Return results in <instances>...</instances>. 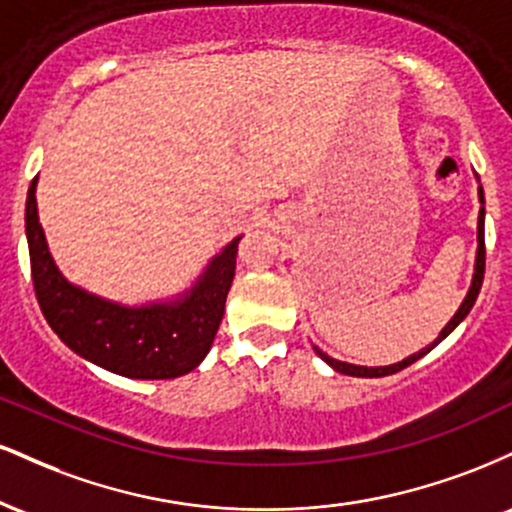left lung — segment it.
<instances>
[{
    "label": "left lung",
    "instance_id": "obj_1",
    "mask_svg": "<svg viewBox=\"0 0 512 512\" xmlns=\"http://www.w3.org/2000/svg\"><path fill=\"white\" fill-rule=\"evenodd\" d=\"M477 182H479V175H477ZM477 192H479L481 209H479V221H477V257H474L472 284H469L467 296H464V301L460 303V308H457V313L450 317V322L443 327V330H440L438 337L433 339V342L428 344V346H424V349H421V351H416V354L402 358V361L390 363V366H375V368L373 366H370V368L368 366H356V363H346V361H337V358L327 356L325 351L317 349V346H313L315 354L320 356L322 361L327 363V366H330L332 370H337V373L354 375V378H383V375H392V373H397V370L411 366V363H414V361H419V358L426 356L431 349H436V346L443 342V339L448 337V334L455 330L457 325H460L464 317L469 315V310H472V305H474V301H477V296H479V291H481V281H484V267H486V250H484V216H486V211H484V190H481V185H479Z\"/></svg>",
    "mask_w": 512,
    "mask_h": 512
}]
</instances>
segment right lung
Wrapping results in <instances>:
<instances>
[{"instance_id": "obj_1", "label": "right lung", "mask_w": 512, "mask_h": 512, "mask_svg": "<svg viewBox=\"0 0 512 512\" xmlns=\"http://www.w3.org/2000/svg\"><path fill=\"white\" fill-rule=\"evenodd\" d=\"M33 178L26 199V238L40 310L74 354L132 380H170L195 370L214 344L236 274V236L211 257L195 284L173 298L125 305L72 284L48 248Z\"/></svg>"}]
</instances>
